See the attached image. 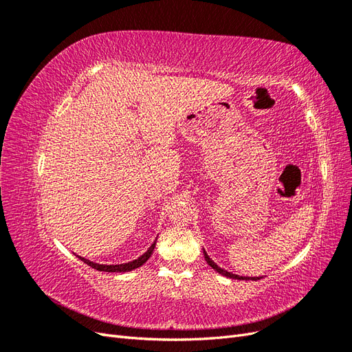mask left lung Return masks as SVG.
I'll list each match as a JSON object with an SVG mask.
<instances>
[{
  "mask_svg": "<svg viewBox=\"0 0 352 352\" xmlns=\"http://www.w3.org/2000/svg\"><path fill=\"white\" fill-rule=\"evenodd\" d=\"M204 257H206V261L208 263V265H210L211 269H214L217 273H220V274H223V276H226V278H230V279H238V280H258V279H260V278H247V276H238V274H233V273H230V272L223 270L221 267H219V265L208 257L206 251H204Z\"/></svg>",
  "mask_w": 352,
  "mask_h": 352,
  "instance_id": "left-lung-1",
  "label": "left lung"
}]
</instances>
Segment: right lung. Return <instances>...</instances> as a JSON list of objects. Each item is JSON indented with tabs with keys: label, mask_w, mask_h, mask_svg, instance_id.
<instances>
[{
	"label": "right lung",
	"mask_w": 352,
	"mask_h": 352,
	"mask_svg": "<svg viewBox=\"0 0 352 352\" xmlns=\"http://www.w3.org/2000/svg\"><path fill=\"white\" fill-rule=\"evenodd\" d=\"M154 248H155V242L151 245L150 248L146 250V252L145 254H142L140 258H136V260H133V261H129V263H124V264H98V263H94V261H89V260H87V258H83V257H78L83 261V263H87L88 265H91L92 269H95V270H98V272H109V273H122V272H131V270H133V269H138V267H141V265L151 257V254H153V251H154Z\"/></svg>",
	"instance_id": "obj_1"
}]
</instances>
